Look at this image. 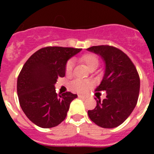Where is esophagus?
I'll use <instances>...</instances> for the list:
<instances>
[{
	"label": "esophagus",
	"mask_w": 154,
	"mask_h": 154,
	"mask_svg": "<svg viewBox=\"0 0 154 154\" xmlns=\"http://www.w3.org/2000/svg\"><path fill=\"white\" fill-rule=\"evenodd\" d=\"M78 97H79V98H81V99H85V98H86V97L84 96V95H81V94H79V95H78Z\"/></svg>",
	"instance_id": "34e87169"
}]
</instances>
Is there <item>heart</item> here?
<instances>
[{
  "label": "heart",
  "instance_id": "obj_1",
  "mask_svg": "<svg viewBox=\"0 0 154 154\" xmlns=\"http://www.w3.org/2000/svg\"><path fill=\"white\" fill-rule=\"evenodd\" d=\"M80 60L86 65L89 70L96 69L98 67L99 60L97 57L94 53H85L80 57ZM73 69V63L72 60H69L65 65V74L69 76L72 72ZM92 83L86 80H74L70 82L69 88L73 91L80 93V94H85L89 91L91 88Z\"/></svg>",
  "mask_w": 154,
  "mask_h": 154
}]
</instances>
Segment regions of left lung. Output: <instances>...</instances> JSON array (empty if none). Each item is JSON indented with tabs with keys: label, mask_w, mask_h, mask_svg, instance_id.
<instances>
[{
	"label": "left lung",
	"mask_w": 154,
	"mask_h": 154,
	"mask_svg": "<svg viewBox=\"0 0 154 154\" xmlns=\"http://www.w3.org/2000/svg\"><path fill=\"white\" fill-rule=\"evenodd\" d=\"M98 54L105 64V74L96 92L105 91L103 101L97 100V106L88 111L92 122L98 126L111 129L119 126L136 106L140 91V77L134 63L117 48L97 45L87 49Z\"/></svg>",
	"instance_id": "obj_1"
}]
</instances>
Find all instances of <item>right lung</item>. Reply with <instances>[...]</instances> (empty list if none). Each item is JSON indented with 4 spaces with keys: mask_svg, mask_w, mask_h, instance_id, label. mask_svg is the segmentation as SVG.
Here are the masks:
<instances>
[{
    "mask_svg": "<svg viewBox=\"0 0 154 154\" xmlns=\"http://www.w3.org/2000/svg\"><path fill=\"white\" fill-rule=\"evenodd\" d=\"M82 49L49 46L37 50L25 63L17 78V95L23 112L42 128H52L67 116L77 94H57L54 85L65 75V65Z\"/></svg>",
    "mask_w": 154,
    "mask_h": 154,
    "instance_id": "add662e5",
    "label": "right lung"
}]
</instances>
